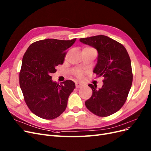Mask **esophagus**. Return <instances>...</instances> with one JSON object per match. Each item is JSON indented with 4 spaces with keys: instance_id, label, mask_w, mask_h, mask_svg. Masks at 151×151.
I'll use <instances>...</instances> for the list:
<instances>
[{
    "instance_id": "esophagus-1",
    "label": "esophagus",
    "mask_w": 151,
    "mask_h": 151,
    "mask_svg": "<svg viewBox=\"0 0 151 151\" xmlns=\"http://www.w3.org/2000/svg\"><path fill=\"white\" fill-rule=\"evenodd\" d=\"M75 85H76V88H81V86H83V85L81 84V83H78V82H76L75 83Z\"/></svg>"
}]
</instances>
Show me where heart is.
Returning <instances> with one entry per match:
<instances>
[{"label":"heart","mask_w":151,"mask_h":151,"mask_svg":"<svg viewBox=\"0 0 151 151\" xmlns=\"http://www.w3.org/2000/svg\"><path fill=\"white\" fill-rule=\"evenodd\" d=\"M76 76H77V77H78V78H82V76H83L82 73H81L80 71H78L77 72Z\"/></svg>","instance_id":"heart-1"}]
</instances>
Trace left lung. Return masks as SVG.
<instances>
[{
  "label": "left lung",
  "mask_w": 151,
  "mask_h": 151,
  "mask_svg": "<svg viewBox=\"0 0 151 151\" xmlns=\"http://www.w3.org/2000/svg\"><path fill=\"white\" fill-rule=\"evenodd\" d=\"M80 41L97 50L98 61L93 72L104 77L103 85H88L93 91L85 101L91 113L106 117L118 111L125 103L132 83L129 56L122 44L105 35L80 38Z\"/></svg>",
  "instance_id": "8db88e82"
}]
</instances>
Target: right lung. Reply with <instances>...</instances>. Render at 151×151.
Returning <instances> with one entry per match:
<instances>
[{
	"label": "right lung",
	"mask_w": 151,
	"mask_h": 151,
	"mask_svg": "<svg viewBox=\"0 0 151 151\" xmlns=\"http://www.w3.org/2000/svg\"><path fill=\"white\" fill-rule=\"evenodd\" d=\"M76 38L61 40L47 38L32 43L22 58L20 86L32 112L45 119H53L65 110L75 83L69 80L59 85L52 80L58 65H62L67 49Z\"/></svg>",
	"instance_id": "right-lung-1"
}]
</instances>
